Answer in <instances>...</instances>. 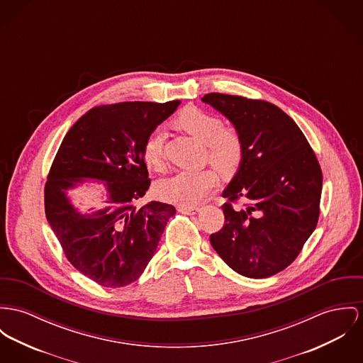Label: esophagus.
<instances>
[{
    "label": "esophagus",
    "instance_id": "1",
    "mask_svg": "<svg viewBox=\"0 0 363 363\" xmlns=\"http://www.w3.org/2000/svg\"><path fill=\"white\" fill-rule=\"evenodd\" d=\"M200 208L195 207V206H179L178 211L182 214H195Z\"/></svg>",
    "mask_w": 363,
    "mask_h": 363
}]
</instances>
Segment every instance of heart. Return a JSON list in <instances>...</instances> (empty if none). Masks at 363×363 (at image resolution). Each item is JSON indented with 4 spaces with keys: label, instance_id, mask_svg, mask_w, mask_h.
I'll use <instances>...</instances> for the list:
<instances>
[{
    "label": "heart",
    "instance_id": "obj_1",
    "mask_svg": "<svg viewBox=\"0 0 363 363\" xmlns=\"http://www.w3.org/2000/svg\"><path fill=\"white\" fill-rule=\"evenodd\" d=\"M175 124L203 145H207V159L220 174L233 172L243 156V143L238 133L225 130L223 121L216 114L188 106L175 118ZM163 140L160 128L152 131L143 143V160L149 167L163 166ZM217 177L210 169L177 171L162 179L156 189L168 201L194 206L210 195L217 186Z\"/></svg>",
    "mask_w": 363,
    "mask_h": 363
}]
</instances>
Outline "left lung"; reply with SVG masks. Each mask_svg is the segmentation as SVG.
<instances>
[{"instance_id":"obj_1","label":"left lung","mask_w":363,"mask_h":363,"mask_svg":"<svg viewBox=\"0 0 363 363\" xmlns=\"http://www.w3.org/2000/svg\"><path fill=\"white\" fill-rule=\"evenodd\" d=\"M201 101L223 113L243 143L239 168L223 192L225 223L210 243L235 272L274 277L297 258L316 228L320 166L303 131L278 106L218 92ZM236 201L241 204L233 208Z\"/></svg>"}]
</instances>
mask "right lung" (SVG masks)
Returning a JSON list of instances; mask_svg holds the SVG:
<instances>
[{
	"label": "right lung",
	"mask_w": 363,
	"mask_h": 363,
	"mask_svg": "<svg viewBox=\"0 0 363 363\" xmlns=\"http://www.w3.org/2000/svg\"><path fill=\"white\" fill-rule=\"evenodd\" d=\"M123 102L85 113L69 130L45 184V216L70 264L104 287L140 278L152 259L175 207L135 201L149 189L143 143L179 106ZM85 180L104 182L107 207L80 213L67 191Z\"/></svg>",
	"instance_id": "right-lung-1"
}]
</instances>
